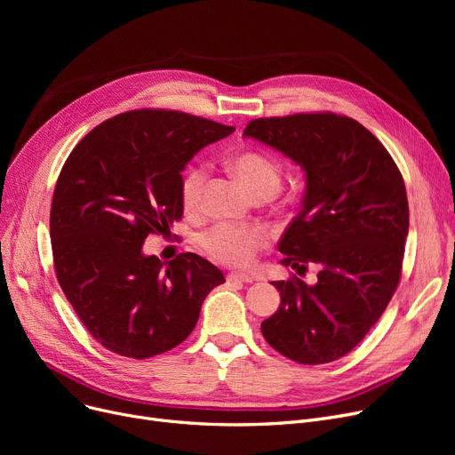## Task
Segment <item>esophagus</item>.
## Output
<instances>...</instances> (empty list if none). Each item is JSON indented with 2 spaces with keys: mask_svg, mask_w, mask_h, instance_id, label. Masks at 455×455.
Instances as JSON below:
<instances>
[{
  "mask_svg": "<svg viewBox=\"0 0 455 455\" xmlns=\"http://www.w3.org/2000/svg\"><path fill=\"white\" fill-rule=\"evenodd\" d=\"M227 280H228V282H235V283H251V282H252V276H251V275H245V273H228Z\"/></svg>",
  "mask_w": 455,
  "mask_h": 455,
  "instance_id": "1",
  "label": "esophagus"
}]
</instances>
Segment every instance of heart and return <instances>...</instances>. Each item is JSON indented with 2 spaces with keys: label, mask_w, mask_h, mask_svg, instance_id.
I'll return each instance as SVG.
<instances>
[{
  "label": "heart",
  "mask_w": 455,
  "mask_h": 455,
  "mask_svg": "<svg viewBox=\"0 0 455 455\" xmlns=\"http://www.w3.org/2000/svg\"><path fill=\"white\" fill-rule=\"evenodd\" d=\"M230 170L252 191V196L264 191H278L282 182V165L271 155L259 151H243L228 158ZM206 184L204 165H189L182 182L180 197L188 210H197L203 201ZM267 243V232L258 227H230L218 225L206 232L204 249L223 264L247 266L258 249Z\"/></svg>",
  "instance_id": "heart-1"
}]
</instances>
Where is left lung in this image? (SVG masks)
<instances>
[{
    "label": "left lung",
    "instance_id": "left-lung-1",
    "mask_svg": "<svg viewBox=\"0 0 455 455\" xmlns=\"http://www.w3.org/2000/svg\"><path fill=\"white\" fill-rule=\"evenodd\" d=\"M243 136L302 167V206L278 251L297 273L319 267L314 285L271 282L280 306L261 333L297 363H330L367 336L398 285L410 228L403 179L379 140L347 116L259 117Z\"/></svg>",
    "mask_w": 455,
    "mask_h": 455
}]
</instances>
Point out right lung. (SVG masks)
Here are the masks:
<instances>
[{
  "mask_svg": "<svg viewBox=\"0 0 455 455\" xmlns=\"http://www.w3.org/2000/svg\"><path fill=\"white\" fill-rule=\"evenodd\" d=\"M235 129L177 110H131L90 131L68 156L52 204L60 288L105 348L146 360L180 345L225 282L208 259L143 254L182 218L186 164Z\"/></svg>",
  "mask_w": 455,
  "mask_h": 455,
  "instance_id": "obj_1",
  "label": "right lung"
}]
</instances>
